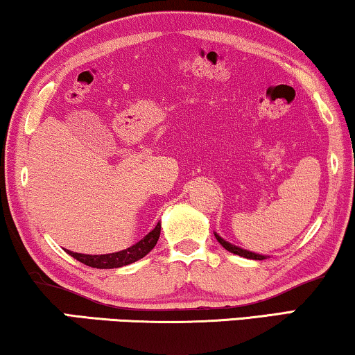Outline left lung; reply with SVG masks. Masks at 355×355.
Here are the masks:
<instances>
[{"label": "left lung", "mask_w": 355, "mask_h": 355, "mask_svg": "<svg viewBox=\"0 0 355 355\" xmlns=\"http://www.w3.org/2000/svg\"><path fill=\"white\" fill-rule=\"evenodd\" d=\"M215 237L216 241L220 242V244L225 247L226 250H230L231 254H236L239 257H244V259H250V260H265L266 255H260V254H255V252H250V250H245V249H241V247H237L234 244H231V242H227L223 239V237L218 234V232H215Z\"/></svg>", "instance_id": "8db88e82"}]
</instances>
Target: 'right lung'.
<instances>
[{
    "label": "right lung",
    "instance_id": "right-lung-1",
    "mask_svg": "<svg viewBox=\"0 0 355 355\" xmlns=\"http://www.w3.org/2000/svg\"><path fill=\"white\" fill-rule=\"evenodd\" d=\"M159 231H162V223H158L147 236L142 237L134 245L128 247V249L114 252V254H105V255H87V254H77V252L66 250L71 257L76 260L82 261L84 265H89L92 268H121V266L130 265L134 261L144 259L150 250L157 245Z\"/></svg>",
    "mask_w": 355,
    "mask_h": 355
}]
</instances>
